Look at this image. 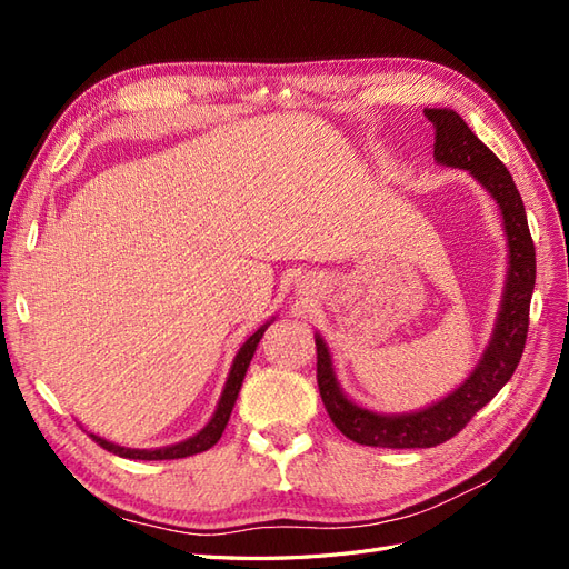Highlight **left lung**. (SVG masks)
Instances as JSON below:
<instances>
[{"instance_id": "obj_1", "label": "left lung", "mask_w": 569, "mask_h": 569, "mask_svg": "<svg viewBox=\"0 0 569 569\" xmlns=\"http://www.w3.org/2000/svg\"><path fill=\"white\" fill-rule=\"evenodd\" d=\"M425 116L435 126L437 161L470 170L501 206L510 249V270L493 339L481 363L451 396L420 412L377 416V412L351 403L335 380L332 360L325 341L316 337L318 389L327 416L347 439L363 446H380V449H429V446L449 441L472 420V416H477V410L485 408L503 389L525 351L529 301L533 280H537V256H533L525 203L508 168L498 161L485 142L477 140V134L465 126V120L456 111L425 109Z\"/></svg>"}]
</instances>
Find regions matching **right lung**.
Segmentation results:
<instances>
[{"instance_id": "right-lung-1", "label": "right lung", "mask_w": 569, "mask_h": 569, "mask_svg": "<svg viewBox=\"0 0 569 569\" xmlns=\"http://www.w3.org/2000/svg\"><path fill=\"white\" fill-rule=\"evenodd\" d=\"M263 325L261 330H256L247 341L244 347L239 349L234 363H232V370H230V377H228V385H226V391H222L220 396V403H218V410L213 420L206 425L201 432L192 439H187L182 443H176V446H168V449H157V451H134V449H123V446H116V443H109L104 439H99L94 435H90L101 449H107L120 458H132V460H176V458H187V456H197L201 451H209L211 446L218 443V439L222 437V432H226V425L230 420V412L234 408V401H237V393H239V387H242L244 382V375H247V368L251 363L253 358V351L258 347V341H261L263 332H266Z\"/></svg>"}]
</instances>
